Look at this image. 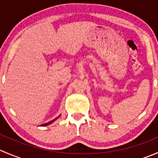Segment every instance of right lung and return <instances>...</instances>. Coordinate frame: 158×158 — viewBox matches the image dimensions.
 Segmentation results:
<instances>
[{
    "mask_svg": "<svg viewBox=\"0 0 158 158\" xmlns=\"http://www.w3.org/2000/svg\"><path fill=\"white\" fill-rule=\"evenodd\" d=\"M58 118V117L57 118H56L55 119H53V120H52V121H50V122H47V123H45V124H44V125H41V126H46V125H50L51 123H52V122H54V121H56V119Z\"/></svg>",
    "mask_w": 158,
    "mask_h": 158,
    "instance_id": "obj_1",
    "label": "right lung"
}]
</instances>
